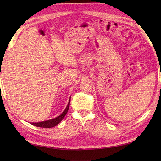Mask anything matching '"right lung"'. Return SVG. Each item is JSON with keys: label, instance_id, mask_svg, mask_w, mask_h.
<instances>
[{"label": "right lung", "instance_id": "add662e5", "mask_svg": "<svg viewBox=\"0 0 161 161\" xmlns=\"http://www.w3.org/2000/svg\"><path fill=\"white\" fill-rule=\"evenodd\" d=\"M70 99L69 100V104H68L65 110L62 112V114L60 115L58 117L56 118H53L50 120H47V121H42V122H37V123H31L32 125H36L37 127H40V128H53L56 126L57 124H59L60 121L64 119V116L67 114L68 111H69V106H70Z\"/></svg>", "mask_w": 161, "mask_h": 161}]
</instances>
